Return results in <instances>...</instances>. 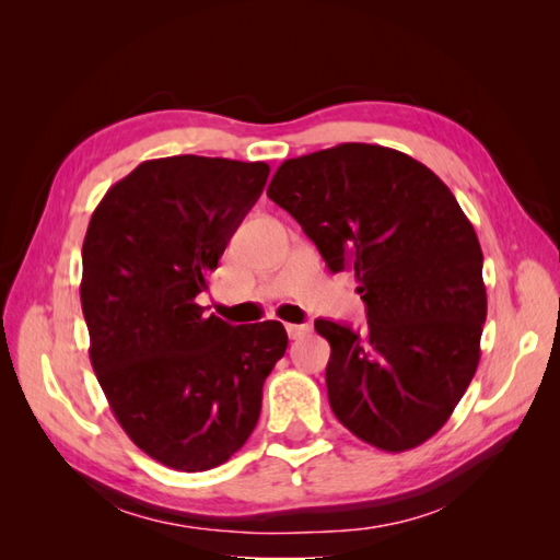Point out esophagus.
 <instances>
[{
  "label": "esophagus",
  "instance_id": "1",
  "mask_svg": "<svg viewBox=\"0 0 560 560\" xmlns=\"http://www.w3.org/2000/svg\"><path fill=\"white\" fill-rule=\"evenodd\" d=\"M287 331H289L291 339H301V337L307 335V331H311V327H307V325H287Z\"/></svg>",
  "mask_w": 560,
  "mask_h": 560
}]
</instances>
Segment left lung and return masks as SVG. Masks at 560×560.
<instances>
[{
  "label": "left lung",
  "instance_id": "left-lung-1",
  "mask_svg": "<svg viewBox=\"0 0 560 560\" xmlns=\"http://www.w3.org/2000/svg\"><path fill=\"white\" fill-rule=\"evenodd\" d=\"M267 197L359 281L363 329L315 323L331 411L377 450L425 443L477 373L486 323L481 245L455 195L407 153L353 141L283 161Z\"/></svg>",
  "mask_w": 560,
  "mask_h": 560
}]
</instances>
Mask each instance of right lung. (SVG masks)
Instances as JSON below:
<instances>
[{
  "label": "right lung",
  "instance_id": "1",
  "mask_svg": "<svg viewBox=\"0 0 560 560\" xmlns=\"http://www.w3.org/2000/svg\"><path fill=\"white\" fill-rule=\"evenodd\" d=\"M267 177L261 161H144L105 192L83 237L93 371L129 440L177 471L213 469L245 445L289 347L277 319L231 327L197 303Z\"/></svg>",
  "mask_w": 560,
  "mask_h": 560
}]
</instances>
